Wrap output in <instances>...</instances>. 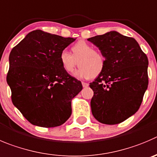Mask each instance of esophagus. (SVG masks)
I'll return each mask as SVG.
<instances>
[{"mask_svg":"<svg viewBox=\"0 0 157 157\" xmlns=\"http://www.w3.org/2000/svg\"><path fill=\"white\" fill-rule=\"evenodd\" d=\"M82 84L83 88H86L89 86V83H87V82H82Z\"/></svg>","mask_w":157,"mask_h":157,"instance_id":"obj_1","label":"esophagus"}]
</instances>
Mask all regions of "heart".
I'll return each mask as SVG.
<instances>
[{
  "mask_svg": "<svg viewBox=\"0 0 157 157\" xmlns=\"http://www.w3.org/2000/svg\"><path fill=\"white\" fill-rule=\"evenodd\" d=\"M71 54L62 50L59 54V62L66 72H71L75 67L79 65L74 75L78 78H91L102 74L105 68V55L84 41H79L71 47Z\"/></svg>",
  "mask_w": 157,
  "mask_h": 157,
  "instance_id": "obj_1",
  "label": "heart"
}]
</instances>
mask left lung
Masks as SVG:
<instances>
[{
  "label": "left lung",
  "mask_w": 157,
  "mask_h": 157,
  "mask_svg": "<svg viewBox=\"0 0 157 157\" xmlns=\"http://www.w3.org/2000/svg\"><path fill=\"white\" fill-rule=\"evenodd\" d=\"M105 55L103 72L89 86L91 109L103 124L115 125L135 114L148 87V59L133 38L116 31L88 39Z\"/></svg>",
  "instance_id": "left-lung-1"
}]
</instances>
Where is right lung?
Here are the masks:
<instances>
[{"label": "right lung", "instance_id": "obj_1", "mask_svg": "<svg viewBox=\"0 0 157 157\" xmlns=\"http://www.w3.org/2000/svg\"><path fill=\"white\" fill-rule=\"evenodd\" d=\"M75 40L35 30L10 52L7 82L11 100L31 124L55 127L71 116V99L82 85L62 68L59 57Z\"/></svg>", "mask_w": 157, "mask_h": 157}]
</instances>
